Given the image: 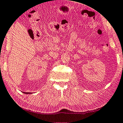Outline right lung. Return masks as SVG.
<instances>
[{
	"label": "right lung",
	"mask_w": 123,
	"mask_h": 123,
	"mask_svg": "<svg viewBox=\"0 0 123 123\" xmlns=\"http://www.w3.org/2000/svg\"><path fill=\"white\" fill-rule=\"evenodd\" d=\"M23 93L25 94H30L31 93H30V92H23Z\"/></svg>",
	"instance_id": "right-lung-1"
}]
</instances>
